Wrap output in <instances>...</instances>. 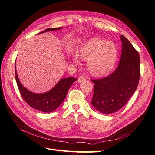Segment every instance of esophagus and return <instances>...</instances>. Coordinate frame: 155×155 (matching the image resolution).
I'll return each mask as SVG.
<instances>
[{"mask_svg":"<svg viewBox=\"0 0 155 155\" xmlns=\"http://www.w3.org/2000/svg\"><path fill=\"white\" fill-rule=\"evenodd\" d=\"M85 80H86V78H85L84 76H81V77H79V78H78V83H82V82L84 81Z\"/></svg>","mask_w":155,"mask_h":155,"instance_id":"esophagus-1","label":"esophagus"}]
</instances>
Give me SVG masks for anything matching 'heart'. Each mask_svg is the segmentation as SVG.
Wrapping results in <instances>:
<instances>
[{"mask_svg": "<svg viewBox=\"0 0 155 155\" xmlns=\"http://www.w3.org/2000/svg\"><path fill=\"white\" fill-rule=\"evenodd\" d=\"M79 57L88 61V70L94 75L102 76L108 73L113 68L117 60V50L112 42L95 38L85 43L81 48ZM73 61L78 63V56Z\"/></svg>", "mask_w": 155, "mask_h": 155, "instance_id": "obj_1", "label": "heart"}]
</instances>
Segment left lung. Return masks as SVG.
Here are the masks:
<instances>
[{
  "instance_id": "1",
  "label": "left lung",
  "mask_w": 155,
  "mask_h": 155,
  "mask_svg": "<svg viewBox=\"0 0 155 155\" xmlns=\"http://www.w3.org/2000/svg\"><path fill=\"white\" fill-rule=\"evenodd\" d=\"M122 54L115 71L101 79H92L94 93L91 103L103 114L113 113L121 109L139 84L140 76V57L138 51L123 35H120Z\"/></svg>"
}]
</instances>
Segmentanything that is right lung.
Masks as SVG:
<instances>
[{"label":"right lung","mask_w":155,"mask_h":155,"mask_svg":"<svg viewBox=\"0 0 155 155\" xmlns=\"http://www.w3.org/2000/svg\"><path fill=\"white\" fill-rule=\"evenodd\" d=\"M62 27L49 28L40 33L48 31L60 30ZM15 77L17 86L26 103L31 107L44 113H50L54 111L60 106L67 96L68 91L72 83L77 80L76 78H65L59 81L54 87L47 93L42 94H36L29 91L22 86L20 82L15 68Z\"/></svg>","instance_id":"right-lung-1"}]
</instances>
